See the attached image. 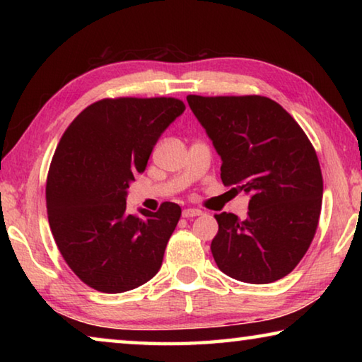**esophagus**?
<instances>
[{"instance_id":"esophagus-1","label":"esophagus","mask_w":362,"mask_h":362,"mask_svg":"<svg viewBox=\"0 0 362 362\" xmlns=\"http://www.w3.org/2000/svg\"><path fill=\"white\" fill-rule=\"evenodd\" d=\"M182 216L185 217V218L198 217V216H203V211H201V209H194V207H188V209H183Z\"/></svg>"}]
</instances>
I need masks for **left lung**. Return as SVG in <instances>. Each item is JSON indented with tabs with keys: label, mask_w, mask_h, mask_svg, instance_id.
<instances>
[{
	"label": "left lung",
	"mask_w": 362,
	"mask_h": 362,
	"mask_svg": "<svg viewBox=\"0 0 362 362\" xmlns=\"http://www.w3.org/2000/svg\"><path fill=\"white\" fill-rule=\"evenodd\" d=\"M188 105L222 159L223 185L249 194L247 218L220 212L211 250L220 272L249 284L289 274L308 250L322 201L313 145L268 97L188 95Z\"/></svg>",
	"instance_id": "left-lung-1"
}]
</instances>
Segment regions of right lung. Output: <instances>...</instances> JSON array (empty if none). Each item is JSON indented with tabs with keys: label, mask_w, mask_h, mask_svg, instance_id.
<instances>
[{
	"label": "right lung",
	"mask_w": 362,
	"mask_h": 362,
	"mask_svg": "<svg viewBox=\"0 0 362 362\" xmlns=\"http://www.w3.org/2000/svg\"><path fill=\"white\" fill-rule=\"evenodd\" d=\"M185 112L179 99H103L66 127L46 183L47 217L60 254L83 283L119 293L159 272L182 209L126 211L127 188L142 174L161 134Z\"/></svg>",
	"instance_id": "obj_1"
}]
</instances>
